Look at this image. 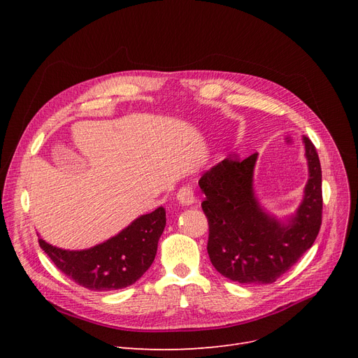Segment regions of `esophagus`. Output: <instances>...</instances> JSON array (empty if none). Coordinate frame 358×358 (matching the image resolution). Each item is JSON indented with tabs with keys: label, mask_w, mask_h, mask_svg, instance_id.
I'll use <instances>...</instances> for the list:
<instances>
[{
	"label": "esophagus",
	"mask_w": 358,
	"mask_h": 358,
	"mask_svg": "<svg viewBox=\"0 0 358 358\" xmlns=\"http://www.w3.org/2000/svg\"><path fill=\"white\" fill-rule=\"evenodd\" d=\"M177 199L181 204L189 206V204H194L196 203V196H194V190L192 189L190 185H184L178 190L177 193Z\"/></svg>",
	"instance_id": "1"
}]
</instances>
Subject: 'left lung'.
<instances>
[{
	"label": "left lung",
	"mask_w": 358,
	"mask_h": 358,
	"mask_svg": "<svg viewBox=\"0 0 358 358\" xmlns=\"http://www.w3.org/2000/svg\"><path fill=\"white\" fill-rule=\"evenodd\" d=\"M309 162L305 199L290 224H280L259 209L252 193L258 154L229 155L199 180L206 194L208 252L213 267L232 281L268 285L294 266L322 224V169L316 148L303 136Z\"/></svg>",
	"instance_id": "1"
}]
</instances>
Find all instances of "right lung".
Here are the masks:
<instances>
[{
  "instance_id": "right-lung-1",
  "label": "right lung",
  "mask_w": 358,
  "mask_h": 358,
  "mask_svg": "<svg viewBox=\"0 0 358 358\" xmlns=\"http://www.w3.org/2000/svg\"><path fill=\"white\" fill-rule=\"evenodd\" d=\"M165 220L164 208H158L131 222L119 235L84 251L56 248L43 239L39 245L56 268L77 285L97 292L117 290L136 283L152 266Z\"/></svg>"
}]
</instances>
